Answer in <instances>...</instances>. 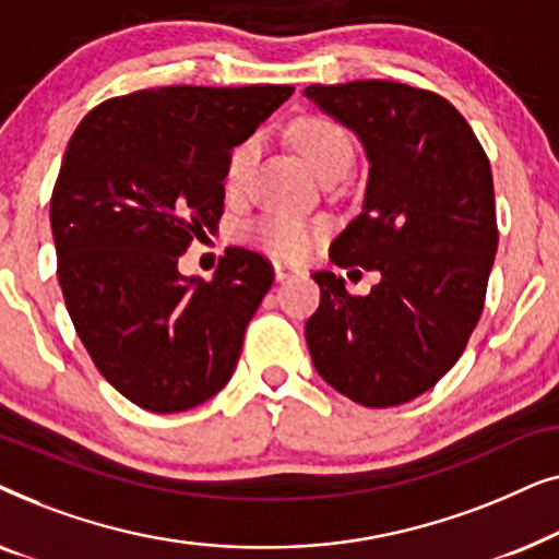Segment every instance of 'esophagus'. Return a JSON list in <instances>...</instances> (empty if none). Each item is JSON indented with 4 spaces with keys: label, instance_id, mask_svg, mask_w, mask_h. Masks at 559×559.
I'll return each instance as SVG.
<instances>
[{
    "label": "esophagus",
    "instance_id": "obj_1",
    "mask_svg": "<svg viewBox=\"0 0 559 559\" xmlns=\"http://www.w3.org/2000/svg\"><path fill=\"white\" fill-rule=\"evenodd\" d=\"M295 274H300V272L293 270V266H287V264H274V277H277L280 282L295 277Z\"/></svg>",
    "mask_w": 559,
    "mask_h": 559
}]
</instances>
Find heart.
Returning <instances> with one entry per match:
<instances>
[{"mask_svg":"<svg viewBox=\"0 0 559 559\" xmlns=\"http://www.w3.org/2000/svg\"><path fill=\"white\" fill-rule=\"evenodd\" d=\"M293 140L308 165L323 180H331L335 175H346L354 165V142L346 129L338 121L328 117H302L295 121ZM259 157V136L251 134L241 140L228 152L224 167V186L228 193H239L247 186L251 173H254ZM251 236L259 247L270 251L272 257L285 259V262H300L316 249V243L323 236V226L305 221L289 213H266L251 224Z\"/></svg>","mask_w":559,"mask_h":559,"instance_id":"heart-1","label":"heart"}]
</instances>
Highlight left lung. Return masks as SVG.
Segmentation results:
<instances>
[{"mask_svg": "<svg viewBox=\"0 0 559 559\" xmlns=\"http://www.w3.org/2000/svg\"><path fill=\"white\" fill-rule=\"evenodd\" d=\"M320 109L361 136L364 211L331 243V262L379 270L366 297L316 272L305 323L320 377L364 407H396L453 369L486 302L499 226L478 136L448 98L400 81L308 86Z\"/></svg>", "mask_w": 559, "mask_h": 559, "instance_id": "8db88e82", "label": "left lung"}]
</instances>
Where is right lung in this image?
I'll return each instance as SVG.
<instances>
[{
	"instance_id": "obj_1",
	"label": "right lung",
	"mask_w": 559,
	"mask_h": 559,
	"mask_svg": "<svg viewBox=\"0 0 559 559\" xmlns=\"http://www.w3.org/2000/svg\"><path fill=\"white\" fill-rule=\"evenodd\" d=\"M295 86H159L81 119L50 195L58 282L102 377L136 407L170 415L211 400L274 282L270 259L226 247L211 282L178 259L224 216L236 144Z\"/></svg>"
}]
</instances>
